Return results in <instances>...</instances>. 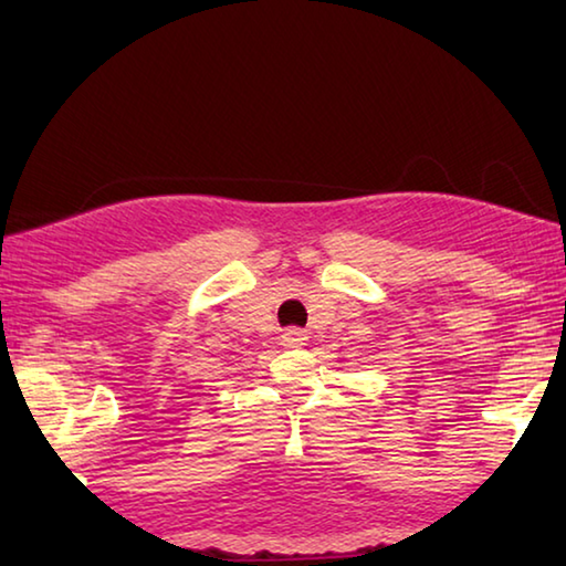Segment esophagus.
Returning <instances> with one entry per match:
<instances>
[{
	"mask_svg": "<svg viewBox=\"0 0 566 566\" xmlns=\"http://www.w3.org/2000/svg\"><path fill=\"white\" fill-rule=\"evenodd\" d=\"M306 339H310V337H306V334H304L302 329H290V332L284 334V344H286V347H304Z\"/></svg>",
	"mask_w": 566,
	"mask_h": 566,
	"instance_id": "34e87169",
	"label": "esophagus"
}]
</instances>
